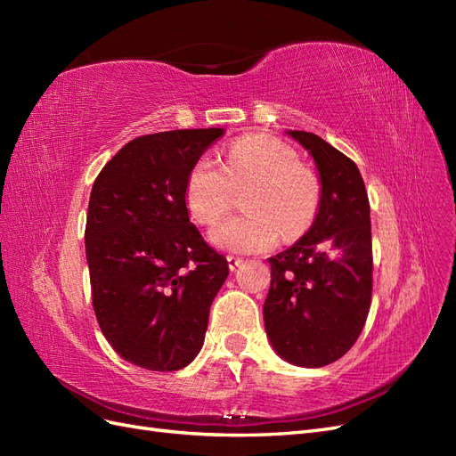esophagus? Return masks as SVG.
I'll use <instances>...</instances> for the list:
<instances>
[{"label":"esophagus","instance_id":"1","mask_svg":"<svg viewBox=\"0 0 456 456\" xmlns=\"http://www.w3.org/2000/svg\"><path fill=\"white\" fill-rule=\"evenodd\" d=\"M226 260H228V268H230L232 272L236 270V268L241 265V262H243V258H241V256H236V255H228Z\"/></svg>","mask_w":456,"mask_h":456}]
</instances>
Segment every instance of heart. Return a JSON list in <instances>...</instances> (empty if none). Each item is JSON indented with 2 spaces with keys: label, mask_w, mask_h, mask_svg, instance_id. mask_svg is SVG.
<instances>
[{
  "label": "heart",
  "mask_w": 456,
  "mask_h": 456,
  "mask_svg": "<svg viewBox=\"0 0 456 456\" xmlns=\"http://www.w3.org/2000/svg\"><path fill=\"white\" fill-rule=\"evenodd\" d=\"M241 196V215L218 223L209 238L233 253L268 251L283 240H297L314 224L322 203V184L302 167L298 151L270 134L241 136L218 163L201 156L188 173L184 198L200 224H213Z\"/></svg>",
  "instance_id": "1"
}]
</instances>
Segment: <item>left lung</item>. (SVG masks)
Segmentation results:
<instances>
[{"instance_id": "1", "label": "left lung", "mask_w": 456, "mask_h": 456, "mask_svg": "<svg viewBox=\"0 0 456 456\" xmlns=\"http://www.w3.org/2000/svg\"><path fill=\"white\" fill-rule=\"evenodd\" d=\"M320 171L322 203L312 228L270 256L265 325L273 350L300 367H323L362 335L372 295L370 209L357 165L322 136L289 131Z\"/></svg>"}]
</instances>
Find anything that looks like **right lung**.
Returning <instances> with one entry per match:
<instances>
[{
    "instance_id": "obj_1",
    "label": "right lung",
    "mask_w": 456,
    "mask_h": 456,
    "mask_svg": "<svg viewBox=\"0 0 456 456\" xmlns=\"http://www.w3.org/2000/svg\"><path fill=\"white\" fill-rule=\"evenodd\" d=\"M224 129L136 136L94 178L86 224L93 310L123 360L186 367L205 338L228 262L190 223L188 173Z\"/></svg>"
}]
</instances>
